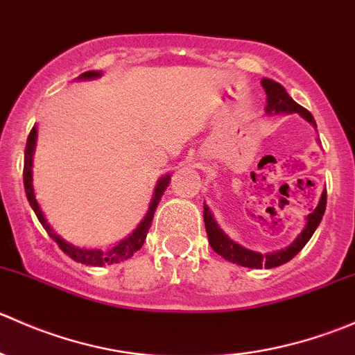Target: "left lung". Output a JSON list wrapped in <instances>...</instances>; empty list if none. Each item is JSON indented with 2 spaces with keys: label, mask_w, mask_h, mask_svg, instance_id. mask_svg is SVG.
I'll return each instance as SVG.
<instances>
[{
  "label": "left lung",
  "mask_w": 355,
  "mask_h": 355,
  "mask_svg": "<svg viewBox=\"0 0 355 355\" xmlns=\"http://www.w3.org/2000/svg\"><path fill=\"white\" fill-rule=\"evenodd\" d=\"M261 84H263L264 92H266V106H264L266 114L299 113L307 123H311L314 128H316V121H314L313 114H311L306 108H302L300 105H297V103L290 98L288 92L285 91L284 85L271 80V78H263ZM318 142H320V139H318ZM324 209H327V189H324L323 194H321L320 202H318V206L314 207L313 213L307 214L306 227H304L302 232L297 235L295 241H293L288 247H285V249L275 250V252H266V254H261L257 252V250L247 249V247L241 245L239 242H235L234 239L228 237V235L220 228L218 221L214 220L213 213H211L209 206H207L206 202H204V225H206V234H207V239H209L211 247H213L214 252L220 254L223 259L244 268H254V270L266 268V270H270V268H277V266H282V264L288 263L293 256H297V254L302 250V247L309 242V239L313 237V234L316 232L318 225H320L321 220H323Z\"/></svg>",
  "instance_id": "1"
}]
</instances>
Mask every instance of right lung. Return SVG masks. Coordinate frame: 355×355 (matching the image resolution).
<instances>
[{
	"instance_id": "obj_1",
	"label": "right lung",
	"mask_w": 355,
	"mask_h": 355,
	"mask_svg": "<svg viewBox=\"0 0 355 355\" xmlns=\"http://www.w3.org/2000/svg\"><path fill=\"white\" fill-rule=\"evenodd\" d=\"M103 75V71L98 70H91L82 73L77 80H94V78H99ZM35 141H37V127H32L31 134L27 137V146H25V161H24V187H25V194H27L28 202H31V207L34 209L35 216L37 220L41 221L42 228L48 232L49 237L60 245V249L70 256L71 259L77 261V263L87 264V266H105V264H114V263H121L125 259H130L142 245H144L146 237H148V232L151 228V221L153 216H155V211L159 204L161 196L164 194L166 191L168 184H170L171 175H164L157 180L155 192H153V199L151 204H149V209L146 213L144 220L137 225L134 232H132L128 237H125L123 241H120L118 244L108 247V249H87V247H78L67 242L62 235L56 234L55 230L51 228V225L48 223L46 220L44 213H42L41 206H39L37 199H35V192H34V184H32V166H34V151H35Z\"/></svg>"
}]
</instances>
